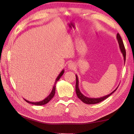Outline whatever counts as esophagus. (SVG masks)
<instances>
[{
  "label": "esophagus",
  "instance_id": "34e87169",
  "mask_svg": "<svg viewBox=\"0 0 134 134\" xmlns=\"http://www.w3.org/2000/svg\"><path fill=\"white\" fill-rule=\"evenodd\" d=\"M68 68L70 70H73L74 68H75V64L72 63H70L69 64H68Z\"/></svg>",
  "mask_w": 134,
  "mask_h": 134
}]
</instances>
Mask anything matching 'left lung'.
<instances>
[{"mask_svg":"<svg viewBox=\"0 0 134 134\" xmlns=\"http://www.w3.org/2000/svg\"><path fill=\"white\" fill-rule=\"evenodd\" d=\"M116 38L118 40V42L119 43V48H120V50H121V53L123 55L124 58V62H125V59H126V51L125 49V47L123 43V41H122V38L121 37V36L118 33L116 35ZM76 94L77 97H79V99H80L81 101L83 102V103H86V104H89V105H92V104H96L100 102H102L104 100H105L106 99H107L109 96H110L111 94H112L113 93H114L115 91H116V89L118 87V86L116 88V89L113 90V91L110 93V94H109L106 96L99 97V98H90V97H88L87 96H85V95L81 93L80 89L79 88V79H78V77L77 76L76 74Z\"/></svg>","mask_w":134,"mask_h":134,"instance_id":"left-lung-1","label":"left lung"}]
</instances>
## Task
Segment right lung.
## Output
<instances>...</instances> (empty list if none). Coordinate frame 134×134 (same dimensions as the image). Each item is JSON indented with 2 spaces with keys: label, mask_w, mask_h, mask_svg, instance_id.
Listing matches in <instances>:
<instances>
[{
  "label": "right lung",
  "mask_w": 134,
  "mask_h": 134,
  "mask_svg": "<svg viewBox=\"0 0 134 134\" xmlns=\"http://www.w3.org/2000/svg\"><path fill=\"white\" fill-rule=\"evenodd\" d=\"M64 70H63L62 71H61L60 73L59 74V75L57 76V79H56L55 83H54V86H53V89H52L51 92L50 93V94H49L48 96L46 97V98H45L44 100H41V101L37 102H33L28 101V100H26L25 99H24H24L26 102H28L29 103H31V104H32V105H38V106L44 105H45V104H47L48 102H49L51 100V99L54 97V94H55L56 83L57 82V81L59 80V79H60L61 77L63 76V74H64Z\"/></svg>",
  "instance_id": "obj_1"
}]
</instances>
